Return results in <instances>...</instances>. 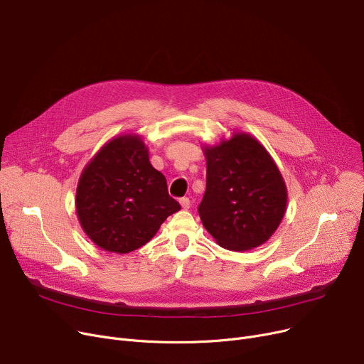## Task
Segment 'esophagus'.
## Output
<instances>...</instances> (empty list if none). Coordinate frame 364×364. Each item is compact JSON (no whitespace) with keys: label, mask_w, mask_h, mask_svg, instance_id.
Instances as JSON below:
<instances>
[{"label":"esophagus","mask_w":364,"mask_h":364,"mask_svg":"<svg viewBox=\"0 0 364 364\" xmlns=\"http://www.w3.org/2000/svg\"><path fill=\"white\" fill-rule=\"evenodd\" d=\"M180 205H181L183 209L187 210V209L190 208V199H188V198H181V199H180Z\"/></svg>","instance_id":"34e87169"}]
</instances>
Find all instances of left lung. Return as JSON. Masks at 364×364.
I'll return each mask as SVG.
<instances>
[{
  "mask_svg": "<svg viewBox=\"0 0 364 364\" xmlns=\"http://www.w3.org/2000/svg\"><path fill=\"white\" fill-rule=\"evenodd\" d=\"M203 151L206 191L198 208L203 227L228 250L263 245L287 208V187L277 164L247 133H234Z\"/></svg>",
  "mask_w": 364,
  "mask_h": 364,
  "instance_id": "1",
  "label": "left lung"
}]
</instances>
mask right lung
Returning <instances> with one entry per match:
<instances>
[{
	"instance_id": "add662e5",
	"label": "right lung",
	"mask_w": 364,
	"mask_h": 364,
	"mask_svg": "<svg viewBox=\"0 0 364 364\" xmlns=\"http://www.w3.org/2000/svg\"><path fill=\"white\" fill-rule=\"evenodd\" d=\"M180 209L136 134L105 143L85 166L77 184L79 223L105 252L124 255L144 246L166 218Z\"/></svg>"
}]
</instances>
